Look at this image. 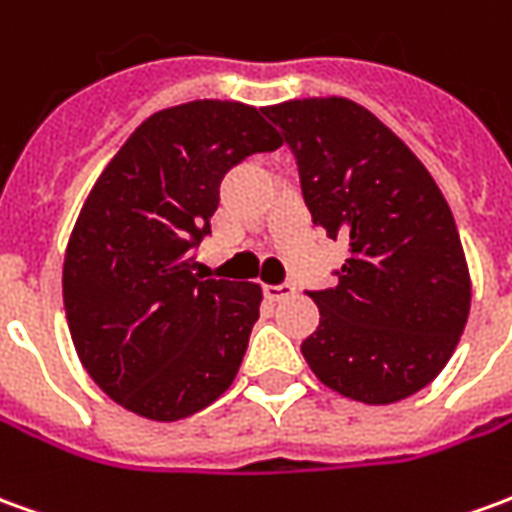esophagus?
Returning a JSON list of instances; mask_svg holds the SVG:
<instances>
[{"label":"esophagus","instance_id":"obj_1","mask_svg":"<svg viewBox=\"0 0 512 512\" xmlns=\"http://www.w3.org/2000/svg\"><path fill=\"white\" fill-rule=\"evenodd\" d=\"M293 288L291 282H280V285H266V296L271 299V302H282V299H288V296H293Z\"/></svg>","mask_w":512,"mask_h":512}]
</instances>
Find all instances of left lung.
<instances>
[{
    "mask_svg": "<svg viewBox=\"0 0 512 512\" xmlns=\"http://www.w3.org/2000/svg\"><path fill=\"white\" fill-rule=\"evenodd\" d=\"M291 146L313 224L349 241L335 288L313 291L302 355L327 388L393 405L427 388L463 335L471 277L430 171L371 110L343 96L263 107Z\"/></svg>",
    "mask_w": 512,
    "mask_h": 512,
    "instance_id": "1",
    "label": "left lung"
}]
</instances>
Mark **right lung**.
<instances>
[{"label": "right lung", "instance_id": "add662e5", "mask_svg": "<svg viewBox=\"0 0 512 512\" xmlns=\"http://www.w3.org/2000/svg\"><path fill=\"white\" fill-rule=\"evenodd\" d=\"M277 146L263 110L196 99L152 113L94 182L66 246L63 305L80 363L130 413L180 421L235 380L263 291L196 277L191 249L224 174Z\"/></svg>", "mask_w": 512, "mask_h": 512}]
</instances>
